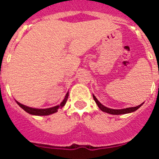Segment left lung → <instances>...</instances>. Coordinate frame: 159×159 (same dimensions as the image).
Wrapping results in <instances>:
<instances>
[{"label":"left lung","instance_id":"8db88e82","mask_svg":"<svg viewBox=\"0 0 159 159\" xmlns=\"http://www.w3.org/2000/svg\"><path fill=\"white\" fill-rule=\"evenodd\" d=\"M93 95V99L95 100V102H96L97 106L99 107V108L103 112H106V113L108 114H111V115H124V114H128V113H131V112H134L136 110H138L142 105L144 103H141L140 105L139 106H136L134 107H128V108H124V109H112V108H109V107H105L104 105H102L100 102H99L98 99H96V97L94 95Z\"/></svg>","mask_w":159,"mask_h":159}]
</instances>
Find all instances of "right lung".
Here are the masks:
<instances>
[{
  "label": "right lung",
  "mask_w": 159,
  "mask_h": 159,
  "mask_svg": "<svg viewBox=\"0 0 159 159\" xmlns=\"http://www.w3.org/2000/svg\"><path fill=\"white\" fill-rule=\"evenodd\" d=\"M67 98H68V92L66 94L65 97H64V100L61 102V103L57 106H55L53 107L50 108H44V109H39V108H34V107H30L25 106V105L22 104L20 102H17L16 100V103L19 105L20 107L25 110L27 113L32 115V116H49V115H52V114H54L56 112H57L59 108H62L64 105L66 104V102L67 100Z\"/></svg>",
  "instance_id": "add662e5"
}]
</instances>
